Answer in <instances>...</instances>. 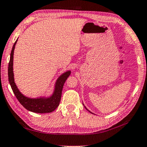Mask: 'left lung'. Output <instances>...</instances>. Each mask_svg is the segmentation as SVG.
Returning a JSON list of instances; mask_svg holds the SVG:
<instances>
[{"label":"left lung","instance_id":"1","mask_svg":"<svg viewBox=\"0 0 147 147\" xmlns=\"http://www.w3.org/2000/svg\"><path fill=\"white\" fill-rule=\"evenodd\" d=\"M87 110H88V109H87ZM90 113H91V112H90Z\"/></svg>","mask_w":147,"mask_h":147}]
</instances>
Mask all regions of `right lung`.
<instances>
[{
	"instance_id": "1",
	"label": "right lung",
	"mask_w": 147,
	"mask_h": 147,
	"mask_svg": "<svg viewBox=\"0 0 147 147\" xmlns=\"http://www.w3.org/2000/svg\"><path fill=\"white\" fill-rule=\"evenodd\" d=\"M17 40L15 41L14 45H13L12 50H11L10 61H9L8 67L9 81L11 88L13 90V92L15 95V96H16V98H18L19 102L28 111L37 113H51V112L56 109L57 107L59 105L61 98L63 87L65 82L66 81V80L67 79V78L71 74V71H68L65 72L58 78L56 82V85H55V92L53 93V96H51L50 98H30L24 96L20 92L18 87L15 85L14 77H13V53H14V49Z\"/></svg>"
}]
</instances>
